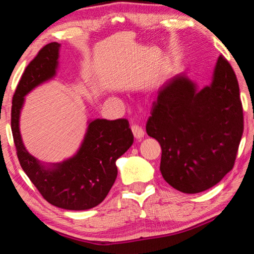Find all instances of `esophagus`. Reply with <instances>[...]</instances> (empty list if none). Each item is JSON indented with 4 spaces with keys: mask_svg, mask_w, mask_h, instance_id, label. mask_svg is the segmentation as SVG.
<instances>
[{
    "mask_svg": "<svg viewBox=\"0 0 254 254\" xmlns=\"http://www.w3.org/2000/svg\"><path fill=\"white\" fill-rule=\"evenodd\" d=\"M131 130H132V133H133V135H134L135 139H142L144 135V131L140 126H136V124H134V126L131 127Z\"/></svg>",
    "mask_w": 254,
    "mask_h": 254,
    "instance_id": "34e87169",
    "label": "esophagus"
}]
</instances>
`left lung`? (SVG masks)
Returning a JSON list of instances; mask_svg holds the SVG:
<instances>
[{
    "mask_svg": "<svg viewBox=\"0 0 254 254\" xmlns=\"http://www.w3.org/2000/svg\"><path fill=\"white\" fill-rule=\"evenodd\" d=\"M148 135L161 145L160 171L170 186L186 194L204 191L233 169L243 134L239 83L220 56L209 86L179 74L158 89Z\"/></svg>",
    "mask_w": 254,
    "mask_h": 254,
    "instance_id": "8db88e82",
    "label": "left lung"
}]
</instances>
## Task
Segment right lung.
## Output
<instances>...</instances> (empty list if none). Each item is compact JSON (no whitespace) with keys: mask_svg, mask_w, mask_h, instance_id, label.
<instances>
[{"mask_svg":"<svg viewBox=\"0 0 254 254\" xmlns=\"http://www.w3.org/2000/svg\"><path fill=\"white\" fill-rule=\"evenodd\" d=\"M59 47L58 42L42 47L24 69L12 98L11 128L20 165L41 196L57 207L84 210L105 199L118 176L115 161L131 147L133 134L126 119L94 120L76 156L51 168H45L25 150L19 130L24 96L55 76Z\"/></svg>","mask_w":254,"mask_h":254,"instance_id":"1","label":"right lung"}]
</instances>
